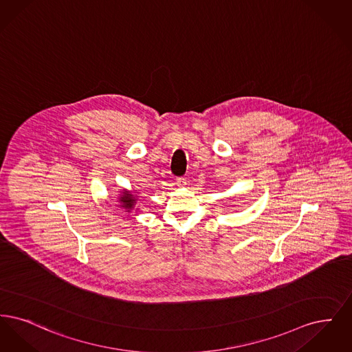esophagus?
<instances>
[{"label": "esophagus", "instance_id": "obj_1", "mask_svg": "<svg viewBox=\"0 0 352 352\" xmlns=\"http://www.w3.org/2000/svg\"><path fill=\"white\" fill-rule=\"evenodd\" d=\"M175 184H178V186H181V187L186 186V178H182V177H181V178H177V179H175Z\"/></svg>", "mask_w": 352, "mask_h": 352}]
</instances>
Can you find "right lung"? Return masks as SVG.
Wrapping results in <instances>:
<instances>
[{
	"label": "right lung",
	"mask_w": 352,
	"mask_h": 352,
	"mask_svg": "<svg viewBox=\"0 0 352 352\" xmlns=\"http://www.w3.org/2000/svg\"><path fill=\"white\" fill-rule=\"evenodd\" d=\"M118 207L124 208L125 212H132V210H133L134 206L137 203V195L131 190L122 188L118 192ZM135 210H138V208H135Z\"/></svg>",
	"instance_id": "add662e5"
}]
</instances>
